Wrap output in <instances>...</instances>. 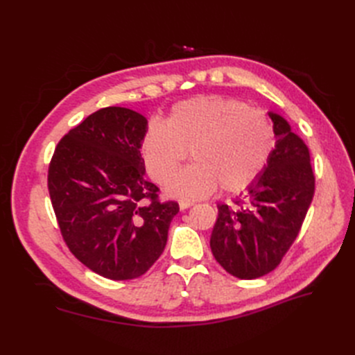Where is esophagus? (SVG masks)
Wrapping results in <instances>:
<instances>
[{
    "label": "esophagus",
    "mask_w": 355,
    "mask_h": 355,
    "mask_svg": "<svg viewBox=\"0 0 355 355\" xmlns=\"http://www.w3.org/2000/svg\"><path fill=\"white\" fill-rule=\"evenodd\" d=\"M192 204L194 202H191V201H180L179 202V207H180V210H187V209H189Z\"/></svg>",
    "instance_id": "1"
}]
</instances>
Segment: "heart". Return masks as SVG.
<instances>
[{"label": "heart", "instance_id": "obj_1", "mask_svg": "<svg viewBox=\"0 0 355 355\" xmlns=\"http://www.w3.org/2000/svg\"><path fill=\"white\" fill-rule=\"evenodd\" d=\"M268 115L222 96H198L176 103L166 123L149 121L141 153L158 182L175 175L184 159L194 161L168 182L170 196L194 200L219 188L240 192L261 176L274 149Z\"/></svg>", "mask_w": 355, "mask_h": 355}]
</instances>
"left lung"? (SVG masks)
Returning <instances> with one entry per match:
<instances>
[{
    "instance_id": "8db88e82",
    "label": "left lung",
    "mask_w": 355,
    "mask_h": 355,
    "mask_svg": "<svg viewBox=\"0 0 355 355\" xmlns=\"http://www.w3.org/2000/svg\"><path fill=\"white\" fill-rule=\"evenodd\" d=\"M272 120L275 148L234 207L219 204L210 247L225 271L253 280L274 271L296 240L314 197L309 149L282 115Z\"/></svg>"
}]
</instances>
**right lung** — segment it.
I'll list each match as a JSON object with an SVG mask.
<instances>
[{
    "label": "right lung",
    "mask_w": 355,
    "mask_h": 355,
    "mask_svg": "<svg viewBox=\"0 0 355 355\" xmlns=\"http://www.w3.org/2000/svg\"><path fill=\"white\" fill-rule=\"evenodd\" d=\"M148 121L108 106L62 137L49 166V192L72 254L110 280L144 275L163 253L176 201L161 202L141 155Z\"/></svg>",
    "instance_id": "obj_1"
}]
</instances>
